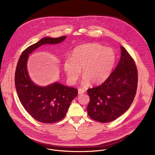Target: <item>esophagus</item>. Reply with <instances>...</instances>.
<instances>
[{"label":"esophagus","instance_id":"esophagus-1","mask_svg":"<svg viewBox=\"0 0 155 155\" xmlns=\"http://www.w3.org/2000/svg\"><path fill=\"white\" fill-rule=\"evenodd\" d=\"M85 92V90L84 89H78V94H83Z\"/></svg>","mask_w":155,"mask_h":155}]
</instances>
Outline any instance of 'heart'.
Masks as SVG:
<instances>
[{"mask_svg": "<svg viewBox=\"0 0 155 155\" xmlns=\"http://www.w3.org/2000/svg\"><path fill=\"white\" fill-rule=\"evenodd\" d=\"M115 51L98 43H87L74 48L72 58H68L64 64L68 79L75 83L83 68V84L91 82L98 84L104 82L111 74L116 62Z\"/></svg>", "mask_w": 155, "mask_h": 155, "instance_id": "obj_1", "label": "heart"}]
</instances>
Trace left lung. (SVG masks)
I'll list each match as a JSON object with an SVG mask.
<instances>
[{"label":"left lung","instance_id":"1","mask_svg":"<svg viewBox=\"0 0 155 155\" xmlns=\"http://www.w3.org/2000/svg\"><path fill=\"white\" fill-rule=\"evenodd\" d=\"M120 61L110 76L101 85L87 89L90 101L87 111L97 122H112L130 108L137 86L135 62L122 46Z\"/></svg>","mask_w":155,"mask_h":155}]
</instances>
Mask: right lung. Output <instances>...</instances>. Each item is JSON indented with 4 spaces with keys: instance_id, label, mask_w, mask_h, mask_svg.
<instances>
[{
    "instance_id": "obj_1",
    "label": "right lung",
    "mask_w": 155,
    "mask_h": 155,
    "mask_svg": "<svg viewBox=\"0 0 155 155\" xmlns=\"http://www.w3.org/2000/svg\"><path fill=\"white\" fill-rule=\"evenodd\" d=\"M66 38H42L24 50L16 66L15 81L19 100L27 112L41 123L52 124L63 119L71 101L77 96L78 90L58 82L44 87L35 84L27 72L28 54L43 44H58Z\"/></svg>"
}]
</instances>
